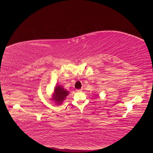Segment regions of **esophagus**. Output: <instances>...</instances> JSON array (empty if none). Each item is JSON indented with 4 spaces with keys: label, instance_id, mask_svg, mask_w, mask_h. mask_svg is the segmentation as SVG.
Wrapping results in <instances>:
<instances>
[{
    "label": "esophagus",
    "instance_id": "obj_1",
    "mask_svg": "<svg viewBox=\"0 0 153 153\" xmlns=\"http://www.w3.org/2000/svg\"><path fill=\"white\" fill-rule=\"evenodd\" d=\"M83 91V88H81V89H77V90H76V91H78V92H81V91Z\"/></svg>",
    "mask_w": 153,
    "mask_h": 153
}]
</instances>
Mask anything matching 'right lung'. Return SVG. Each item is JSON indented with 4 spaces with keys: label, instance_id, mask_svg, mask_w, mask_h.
Wrapping results in <instances>:
<instances>
[{
    "label": "right lung",
    "instance_id": "add662e5",
    "mask_svg": "<svg viewBox=\"0 0 153 153\" xmlns=\"http://www.w3.org/2000/svg\"><path fill=\"white\" fill-rule=\"evenodd\" d=\"M69 94V91L66 90L61 85H57L55 86L54 89L52 94L51 100L54 101V102L57 105H60L62 104L63 101L65 100L66 97Z\"/></svg>",
    "mask_w": 153,
    "mask_h": 153
}]
</instances>
